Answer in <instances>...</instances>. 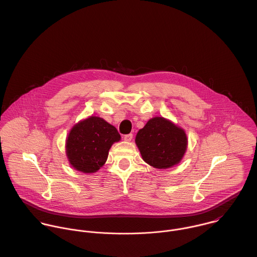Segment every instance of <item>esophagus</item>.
Masks as SVG:
<instances>
[{"instance_id": "1", "label": "esophagus", "mask_w": 257, "mask_h": 257, "mask_svg": "<svg viewBox=\"0 0 257 257\" xmlns=\"http://www.w3.org/2000/svg\"><path fill=\"white\" fill-rule=\"evenodd\" d=\"M133 138H134V135H133V134H128V135H125V136L123 137V140H124L125 142H131V141L133 140Z\"/></svg>"}]
</instances>
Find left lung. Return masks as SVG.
<instances>
[{"label":"left lung","instance_id":"8db88e82","mask_svg":"<svg viewBox=\"0 0 257 257\" xmlns=\"http://www.w3.org/2000/svg\"><path fill=\"white\" fill-rule=\"evenodd\" d=\"M136 144L147 164L166 169L181 161L188 140L183 128L162 116H155L139 131Z\"/></svg>","mask_w":257,"mask_h":257}]
</instances>
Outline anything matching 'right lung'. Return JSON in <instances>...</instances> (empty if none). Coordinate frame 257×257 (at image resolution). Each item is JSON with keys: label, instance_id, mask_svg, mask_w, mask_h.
Returning <instances> with one entry per match:
<instances>
[{"label": "right lung", "instance_id": "1", "mask_svg": "<svg viewBox=\"0 0 257 257\" xmlns=\"http://www.w3.org/2000/svg\"><path fill=\"white\" fill-rule=\"evenodd\" d=\"M119 140L113 125L92 115L71 128L66 140V155L74 169L94 173L106 163L110 147Z\"/></svg>", "mask_w": 257, "mask_h": 257}]
</instances>
